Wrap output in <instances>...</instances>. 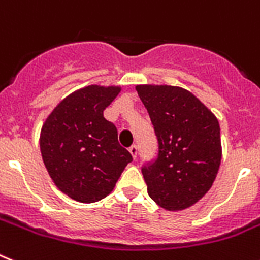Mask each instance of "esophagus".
Segmentation results:
<instances>
[{"label": "esophagus", "mask_w": 260, "mask_h": 260, "mask_svg": "<svg viewBox=\"0 0 260 260\" xmlns=\"http://www.w3.org/2000/svg\"><path fill=\"white\" fill-rule=\"evenodd\" d=\"M129 152H131V154H132V157H134V158H136L137 152H139V149H137V145H131Z\"/></svg>", "instance_id": "1"}]
</instances>
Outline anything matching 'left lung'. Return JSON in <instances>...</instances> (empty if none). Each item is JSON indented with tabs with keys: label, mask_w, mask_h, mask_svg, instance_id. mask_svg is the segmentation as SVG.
I'll return each mask as SVG.
<instances>
[{
	"label": "left lung",
	"mask_w": 260,
	"mask_h": 260,
	"mask_svg": "<svg viewBox=\"0 0 260 260\" xmlns=\"http://www.w3.org/2000/svg\"><path fill=\"white\" fill-rule=\"evenodd\" d=\"M158 143L141 168L148 194L167 210H182L204 197L221 164L217 117L193 93L173 86H136Z\"/></svg>",
	"instance_id": "1"
}]
</instances>
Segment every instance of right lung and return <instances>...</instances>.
Instances as JSON below:
<instances>
[{"label": "right lung", "mask_w": 260, "mask_h": 260, "mask_svg": "<svg viewBox=\"0 0 260 260\" xmlns=\"http://www.w3.org/2000/svg\"><path fill=\"white\" fill-rule=\"evenodd\" d=\"M120 87L92 84L54 108L41 131L39 145L50 177L70 198L91 204L107 197L132 156L117 141L115 124L103 111Z\"/></svg>", "instance_id": "add662e5"}]
</instances>
